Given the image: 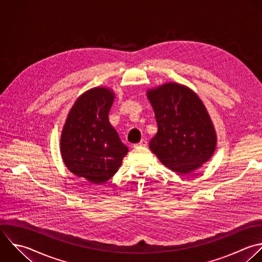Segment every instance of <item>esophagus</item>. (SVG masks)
Wrapping results in <instances>:
<instances>
[{
	"instance_id": "34e87169",
	"label": "esophagus",
	"mask_w": 262,
	"mask_h": 262,
	"mask_svg": "<svg viewBox=\"0 0 262 262\" xmlns=\"http://www.w3.org/2000/svg\"><path fill=\"white\" fill-rule=\"evenodd\" d=\"M146 145H147V141H146V139H141V140H140V142H138V143L134 144V147H138V146H146Z\"/></svg>"
}]
</instances>
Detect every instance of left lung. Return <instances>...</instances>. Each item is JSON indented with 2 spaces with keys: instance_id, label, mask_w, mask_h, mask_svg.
<instances>
[{
  "instance_id": "8db88e82",
  "label": "left lung",
  "mask_w": 262,
  "mask_h": 262,
  "mask_svg": "<svg viewBox=\"0 0 262 262\" xmlns=\"http://www.w3.org/2000/svg\"><path fill=\"white\" fill-rule=\"evenodd\" d=\"M146 96L158 124L149 148L162 164L184 175L209 161L217 136L198 94L184 85L169 82L147 90Z\"/></svg>"
}]
</instances>
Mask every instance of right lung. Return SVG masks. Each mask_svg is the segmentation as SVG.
Returning <instances> with one entry per match:
<instances>
[{
    "mask_svg": "<svg viewBox=\"0 0 262 262\" xmlns=\"http://www.w3.org/2000/svg\"><path fill=\"white\" fill-rule=\"evenodd\" d=\"M115 96L106 87L84 92L71 108L60 136V152L67 168L93 184L112 178L128 152L108 121Z\"/></svg>",
    "mask_w": 262,
    "mask_h": 262,
    "instance_id": "obj_1",
    "label": "right lung"
}]
</instances>
